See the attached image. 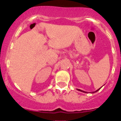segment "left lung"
<instances>
[{
    "instance_id": "8db88e82",
    "label": "left lung",
    "mask_w": 121,
    "mask_h": 121,
    "mask_svg": "<svg viewBox=\"0 0 121 121\" xmlns=\"http://www.w3.org/2000/svg\"><path fill=\"white\" fill-rule=\"evenodd\" d=\"M100 89V88H99L98 90H96V91H93V92H92V93H96V92L98 91ZM77 90H78V91H81V92H83V93H87V92H86V91H82V90H80V89H77Z\"/></svg>"
}]
</instances>
